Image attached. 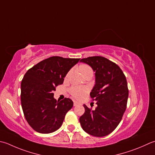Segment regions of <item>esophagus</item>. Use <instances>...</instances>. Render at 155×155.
<instances>
[{"mask_svg": "<svg viewBox=\"0 0 155 155\" xmlns=\"http://www.w3.org/2000/svg\"><path fill=\"white\" fill-rule=\"evenodd\" d=\"M74 106H77L78 105H79V103H78V102H77V101H74Z\"/></svg>", "mask_w": 155, "mask_h": 155, "instance_id": "34e87169", "label": "esophagus"}]
</instances>
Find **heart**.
Instances as JSON below:
<instances>
[{"mask_svg":"<svg viewBox=\"0 0 155 155\" xmlns=\"http://www.w3.org/2000/svg\"><path fill=\"white\" fill-rule=\"evenodd\" d=\"M78 70H79L81 74L83 75L84 78L87 77H92L93 74V71L92 68L89 65L87 64H81L78 66ZM70 73H71V71H69L67 74H66V77H68ZM70 92H71V94L74 98L80 99L86 95L88 92V90L87 88L84 87H72L70 89Z\"/></svg>","mask_w":155,"mask_h":155,"instance_id":"heart-1","label":"heart"}]
</instances>
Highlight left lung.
I'll return each instance as SVG.
<instances>
[{"mask_svg": "<svg viewBox=\"0 0 155 155\" xmlns=\"http://www.w3.org/2000/svg\"><path fill=\"white\" fill-rule=\"evenodd\" d=\"M95 72V84L90 93L96 101L95 110L84 105V113L79 118L83 129L96 137L110 134L117 128L126 111L128 98L126 78L119 66L103 56L83 58Z\"/></svg>", "mask_w": 155, "mask_h": 155, "instance_id": "1", "label": "left lung"}]
</instances>
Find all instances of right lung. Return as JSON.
Returning a JSON list of instances; mask_svg holds the SVG:
<instances>
[{
	"label": "right lung",
	"instance_id": "right-lung-1",
	"mask_svg": "<svg viewBox=\"0 0 155 155\" xmlns=\"http://www.w3.org/2000/svg\"><path fill=\"white\" fill-rule=\"evenodd\" d=\"M80 58L51 56L27 71L21 81V106L27 123L39 133L49 134L59 129L73 106L69 98L56 101L53 92Z\"/></svg>",
	"mask_w": 155,
	"mask_h": 155
}]
</instances>
